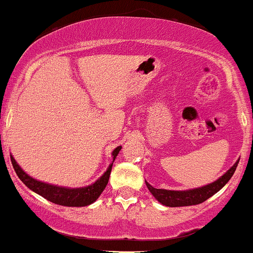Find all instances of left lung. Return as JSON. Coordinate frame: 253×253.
<instances>
[{
  "label": "left lung",
  "instance_id": "8db88e82",
  "mask_svg": "<svg viewBox=\"0 0 253 253\" xmlns=\"http://www.w3.org/2000/svg\"><path fill=\"white\" fill-rule=\"evenodd\" d=\"M239 161H236L230 167L224 174L217 180H214L211 184L204 185V187L195 188V189L189 190H166V189H156V188L151 187L150 184L147 183L148 189L153 194L154 198L159 201V203L169 207H180V206H191V205H199L207 199L211 198L212 195L219 191L229 182L230 178L233 177L234 172H235L236 167H238Z\"/></svg>",
  "mask_w": 253,
  "mask_h": 253
}]
</instances>
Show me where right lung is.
<instances>
[{
  "label": "right lung",
  "mask_w": 253,
  "mask_h": 253,
  "mask_svg": "<svg viewBox=\"0 0 253 253\" xmlns=\"http://www.w3.org/2000/svg\"><path fill=\"white\" fill-rule=\"evenodd\" d=\"M121 150V147H118L113 151V162L118 156V154ZM10 161H12L13 169H14L15 173L20 178L21 182L33 191H35L39 195L43 196L44 199L50 201L53 204L62 205V206H69V207H82L91 205L99 198L100 194L105 189L106 184L109 182V177H110L111 167L113 164L108 167L105 173L95 180L94 183L88 187L84 188H64L58 187V185L48 184V183L40 182V180L34 179L29 174H26L23 169H20L19 165L14 160L12 155H10Z\"/></svg>",
  "instance_id": "1"
}]
</instances>
